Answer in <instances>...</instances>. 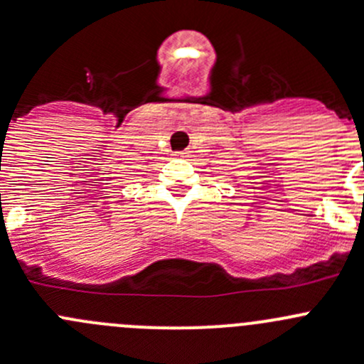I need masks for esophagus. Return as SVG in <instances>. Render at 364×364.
I'll list each match as a JSON object with an SVG mask.
<instances>
[{"mask_svg":"<svg viewBox=\"0 0 364 364\" xmlns=\"http://www.w3.org/2000/svg\"><path fill=\"white\" fill-rule=\"evenodd\" d=\"M186 153H188V151H178V155H181V156H186Z\"/></svg>","mask_w":364,"mask_h":364,"instance_id":"esophagus-1","label":"esophagus"}]
</instances>
